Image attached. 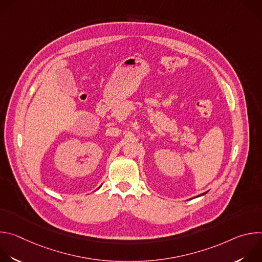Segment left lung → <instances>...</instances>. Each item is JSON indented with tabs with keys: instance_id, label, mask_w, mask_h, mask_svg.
I'll list each match as a JSON object with an SVG mask.
<instances>
[{
	"instance_id": "8db88e82",
	"label": "left lung",
	"mask_w": 262,
	"mask_h": 262,
	"mask_svg": "<svg viewBox=\"0 0 262 262\" xmlns=\"http://www.w3.org/2000/svg\"><path fill=\"white\" fill-rule=\"evenodd\" d=\"M206 193H207V192H206ZM206 193H203V194H202V195H205V194H206Z\"/></svg>"
}]
</instances>
